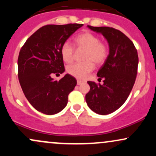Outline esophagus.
Segmentation results:
<instances>
[{
	"instance_id": "1",
	"label": "esophagus",
	"mask_w": 156,
	"mask_h": 156,
	"mask_svg": "<svg viewBox=\"0 0 156 156\" xmlns=\"http://www.w3.org/2000/svg\"><path fill=\"white\" fill-rule=\"evenodd\" d=\"M81 83H83V81H82V80H77V84H78V85H80Z\"/></svg>"
}]
</instances>
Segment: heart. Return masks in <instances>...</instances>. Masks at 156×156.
I'll return each instance as SVG.
<instances>
[{
    "label": "heart",
    "instance_id": "heart-1",
    "mask_svg": "<svg viewBox=\"0 0 156 156\" xmlns=\"http://www.w3.org/2000/svg\"><path fill=\"white\" fill-rule=\"evenodd\" d=\"M75 44L78 50H84L83 62L75 63L68 66L67 73L78 78L84 79L94 69V64L101 66L106 61L108 55L107 45L101 42L98 36L90 32H84L75 38ZM61 55L66 63H70L74 59L75 50L69 42H65L61 47Z\"/></svg>",
    "mask_w": 156,
    "mask_h": 156
}]
</instances>
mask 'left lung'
<instances>
[{
  "label": "left lung",
  "instance_id": "1",
  "mask_svg": "<svg viewBox=\"0 0 156 156\" xmlns=\"http://www.w3.org/2000/svg\"><path fill=\"white\" fill-rule=\"evenodd\" d=\"M87 27L105 37L109 54L97 73L98 79L103 78V84L87 81L90 91L86 94V102L94 112L106 115L120 108L129 96L136 78L139 57L132 41L122 32L110 27Z\"/></svg>",
  "mask_w": 156,
  "mask_h": 156
}]
</instances>
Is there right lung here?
<instances>
[{
	"mask_svg": "<svg viewBox=\"0 0 156 156\" xmlns=\"http://www.w3.org/2000/svg\"><path fill=\"white\" fill-rule=\"evenodd\" d=\"M83 24L47 25L34 33L20 51L18 78L25 96L39 112L53 115L65 108L77 80L66 74L55 80L52 74L64 72L61 47Z\"/></svg>",
	"mask_w": 156,
	"mask_h": 156,
	"instance_id": "obj_1",
	"label": "right lung"
}]
</instances>
